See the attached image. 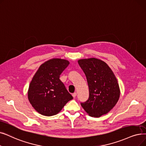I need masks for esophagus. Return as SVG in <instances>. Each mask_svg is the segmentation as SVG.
<instances>
[{"instance_id": "obj_1", "label": "esophagus", "mask_w": 146, "mask_h": 146, "mask_svg": "<svg viewBox=\"0 0 146 146\" xmlns=\"http://www.w3.org/2000/svg\"><path fill=\"white\" fill-rule=\"evenodd\" d=\"M76 95H77L76 92H74V93H73V94H72V96H73L74 98H75V97H76Z\"/></svg>"}]
</instances>
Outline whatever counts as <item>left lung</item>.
I'll return each mask as SVG.
<instances>
[{
  "label": "left lung",
  "mask_w": 146,
  "mask_h": 146,
  "mask_svg": "<svg viewBox=\"0 0 146 146\" xmlns=\"http://www.w3.org/2000/svg\"><path fill=\"white\" fill-rule=\"evenodd\" d=\"M78 63L84 71L89 87V98L80 104L92 117H99L110 111L116 104L120 90L115 74L106 63L91 58Z\"/></svg>",
  "instance_id": "obj_1"
}]
</instances>
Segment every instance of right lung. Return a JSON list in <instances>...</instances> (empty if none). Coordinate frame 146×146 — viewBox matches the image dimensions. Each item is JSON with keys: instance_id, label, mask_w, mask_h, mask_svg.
Instances as JSON below:
<instances>
[{"instance_id": "right-lung-1", "label": "right lung", "mask_w": 146, "mask_h": 146, "mask_svg": "<svg viewBox=\"0 0 146 146\" xmlns=\"http://www.w3.org/2000/svg\"><path fill=\"white\" fill-rule=\"evenodd\" d=\"M68 65L69 62L66 60H49L40 66L31 81L28 98L41 115H56L73 98L60 79V74Z\"/></svg>"}]
</instances>
